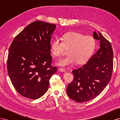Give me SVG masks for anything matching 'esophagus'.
I'll return each mask as SVG.
<instances>
[{
    "label": "esophagus",
    "instance_id": "esophagus-1",
    "mask_svg": "<svg viewBox=\"0 0 120 120\" xmlns=\"http://www.w3.org/2000/svg\"><path fill=\"white\" fill-rule=\"evenodd\" d=\"M59 71H61V72H65V71H66V70H65L64 68H59Z\"/></svg>",
    "mask_w": 120,
    "mask_h": 120
}]
</instances>
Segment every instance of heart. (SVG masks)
I'll use <instances>...</instances> for the list:
<instances>
[{
	"instance_id": "1",
	"label": "heart",
	"mask_w": 120,
	"mask_h": 120,
	"mask_svg": "<svg viewBox=\"0 0 120 120\" xmlns=\"http://www.w3.org/2000/svg\"><path fill=\"white\" fill-rule=\"evenodd\" d=\"M96 41L91 36L77 32H70L63 35L61 41L56 39L50 45V52L55 56H60L66 49L68 55L60 59L57 64L66 67L76 62L82 64L88 61L93 53Z\"/></svg>"
}]
</instances>
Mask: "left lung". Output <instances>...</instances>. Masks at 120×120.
<instances>
[{
	"label": "left lung",
	"mask_w": 120,
	"mask_h": 120,
	"mask_svg": "<svg viewBox=\"0 0 120 120\" xmlns=\"http://www.w3.org/2000/svg\"><path fill=\"white\" fill-rule=\"evenodd\" d=\"M94 38L99 40L100 48L82 67L72 71L74 79L67 87L71 99L83 103L95 99L110 81L113 68V52L110 42L95 31Z\"/></svg>",
	"instance_id": "1"
}]
</instances>
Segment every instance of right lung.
<instances>
[{"mask_svg": "<svg viewBox=\"0 0 120 120\" xmlns=\"http://www.w3.org/2000/svg\"><path fill=\"white\" fill-rule=\"evenodd\" d=\"M56 25L41 21L28 24L16 36L9 49L8 71L20 95L35 100L48 90L57 68L52 67L50 40Z\"/></svg>", "mask_w": 120, "mask_h": 120, "instance_id": "add662e5", "label": "right lung"}]
</instances>
